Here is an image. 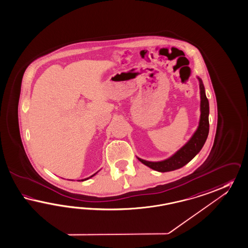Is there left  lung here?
<instances>
[{
	"instance_id": "left-lung-1",
	"label": "left lung",
	"mask_w": 248,
	"mask_h": 248,
	"mask_svg": "<svg viewBox=\"0 0 248 248\" xmlns=\"http://www.w3.org/2000/svg\"><path fill=\"white\" fill-rule=\"evenodd\" d=\"M200 83V94H201V117L199 121L196 131L191 136L190 140L181 147L177 152L174 153L169 158L158 162L146 161L140 158L142 164L148 166L155 171H174L188 164L198 153L200 152L204 146L210 130L209 123V114H210V105L209 101L206 97L203 83L200 77H197Z\"/></svg>"
}]
</instances>
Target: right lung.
<instances>
[{"label": "right lung", "instance_id": "obj_1", "mask_svg": "<svg viewBox=\"0 0 248 248\" xmlns=\"http://www.w3.org/2000/svg\"><path fill=\"white\" fill-rule=\"evenodd\" d=\"M98 171H97V172H98ZM97 172H95V173H94V174H93V175H92V176H90V177H88V178H85V179H83V180H80V181H82V182H83V181H86V180H88V179H90V178H92L93 177V176H94V175H95L96 173H97Z\"/></svg>", "mask_w": 248, "mask_h": 248}]
</instances>
